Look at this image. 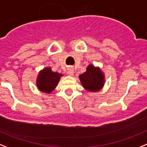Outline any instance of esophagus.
Masks as SVG:
<instances>
[{
    "label": "esophagus",
    "instance_id": "obj_1",
    "mask_svg": "<svg viewBox=\"0 0 147 147\" xmlns=\"http://www.w3.org/2000/svg\"><path fill=\"white\" fill-rule=\"evenodd\" d=\"M67 74H68L69 76H72L74 75V69L72 67H69V68L67 69Z\"/></svg>",
    "mask_w": 147,
    "mask_h": 147
}]
</instances>
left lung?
Masks as SVG:
<instances>
[{"label":"left lung","instance_id":"1","mask_svg":"<svg viewBox=\"0 0 147 147\" xmlns=\"http://www.w3.org/2000/svg\"><path fill=\"white\" fill-rule=\"evenodd\" d=\"M104 74L99 67L89 64L86 67V72L79 75L82 86L89 92H98L105 84Z\"/></svg>","mask_w":147,"mask_h":147}]
</instances>
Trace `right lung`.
<instances>
[{"label":"right lung","instance_id":"obj_1","mask_svg":"<svg viewBox=\"0 0 147 147\" xmlns=\"http://www.w3.org/2000/svg\"><path fill=\"white\" fill-rule=\"evenodd\" d=\"M62 76V74L52 72L50 67H46L40 70L37 77V87L42 92L49 94L54 91L56 86H58Z\"/></svg>","mask_w":147,"mask_h":147}]
</instances>
